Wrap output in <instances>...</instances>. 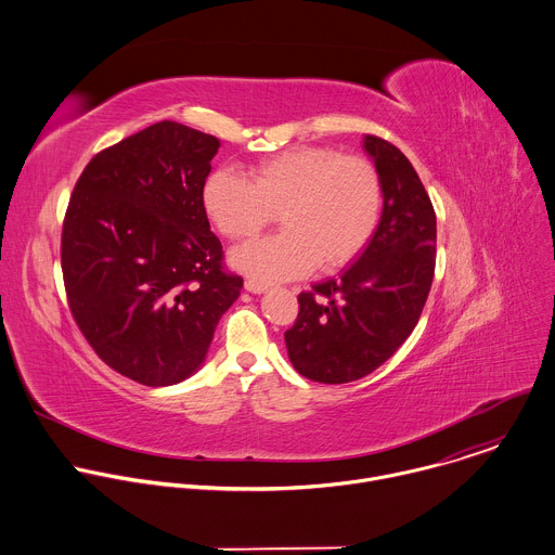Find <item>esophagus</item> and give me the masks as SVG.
I'll list each match as a JSON object with an SVG mask.
<instances>
[{
	"label": "esophagus",
	"mask_w": 555,
	"mask_h": 555,
	"mask_svg": "<svg viewBox=\"0 0 555 555\" xmlns=\"http://www.w3.org/2000/svg\"><path fill=\"white\" fill-rule=\"evenodd\" d=\"M244 287H246L248 292H253V294H263V292L268 289V285H266V283L255 281V279H246V281H244Z\"/></svg>",
	"instance_id": "1"
}]
</instances>
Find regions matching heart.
Listing matches in <instances>:
<instances>
[{"instance_id": "heart-1", "label": "heart", "mask_w": 555, "mask_h": 555, "mask_svg": "<svg viewBox=\"0 0 555 555\" xmlns=\"http://www.w3.org/2000/svg\"><path fill=\"white\" fill-rule=\"evenodd\" d=\"M383 179L361 155L333 146H292L250 168V179L220 168L203 183V207L233 242L255 240L276 214L283 233L233 253L246 274L272 283L352 263L378 231Z\"/></svg>"}]
</instances>
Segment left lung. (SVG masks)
<instances>
[{"instance_id": "8db88e82", "label": "left lung", "mask_w": 555, "mask_h": 555, "mask_svg": "<svg viewBox=\"0 0 555 555\" xmlns=\"http://www.w3.org/2000/svg\"><path fill=\"white\" fill-rule=\"evenodd\" d=\"M363 144L385 190L378 231L337 279L298 294V318L285 331L296 372L324 385L380 367L417 326L435 276L437 216L420 175L385 138Z\"/></svg>"}]
</instances>
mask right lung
<instances>
[{
	"label": "right lung",
	"instance_id": "obj_1",
	"mask_svg": "<svg viewBox=\"0 0 555 555\" xmlns=\"http://www.w3.org/2000/svg\"><path fill=\"white\" fill-rule=\"evenodd\" d=\"M216 135L155 122L81 170L62 222L73 320L125 378L168 387L196 372L242 276L224 266L203 207Z\"/></svg>",
	"mask_w": 555,
	"mask_h": 555
}]
</instances>
